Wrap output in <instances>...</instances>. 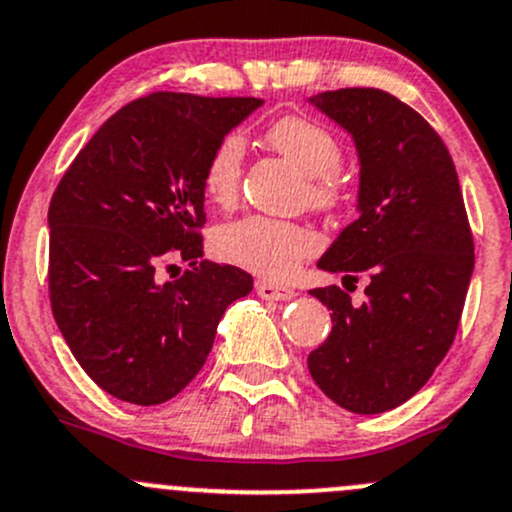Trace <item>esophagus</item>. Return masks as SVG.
Wrapping results in <instances>:
<instances>
[{
    "label": "esophagus",
    "mask_w": 512,
    "mask_h": 512,
    "mask_svg": "<svg viewBox=\"0 0 512 512\" xmlns=\"http://www.w3.org/2000/svg\"><path fill=\"white\" fill-rule=\"evenodd\" d=\"M255 292L260 294L262 299L267 301H289L294 299V289L284 287V284H274V282H267V279H257L255 282Z\"/></svg>",
    "instance_id": "1"
}]
</instances>
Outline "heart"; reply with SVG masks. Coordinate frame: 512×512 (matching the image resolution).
Here are the masks:
<instances>
[{
  "label": "heart",
  "instance_id": "heart-1",
  "mask_svg": "<svg viewBox=\"0 0 512 512\" xmlns=\"http://www.w3.org/2000/svg\"><path fill=\"white\" fill-rule=\"evenodd\" d=\"M265 142L289 164L306 176L311 206L319 211H336L346 201V176L341 174V142L321 122L304 115L279 117L265 129ZM245 142L240 134H223L208 152L203 164L201 184L206 198L215 206H233L240 193ZM215 252L230 265L262 274V277H287L319 247V238L306 225L287 220L247 215L235 223L218 228L213 238Z\"/></svg>",
  "mask_w": 512,
  "mask_h": 512
}]
</instances>
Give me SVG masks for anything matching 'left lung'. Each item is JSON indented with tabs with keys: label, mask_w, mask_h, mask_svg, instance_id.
Here are the masks:
<instances>
[{
	"label": "left lung",
	"mask_w": 512,
	"mask_h": 512,
	"mask_svg": "<svg viewBox=\"0 0 512 512\" xmlns=\"http://www.w3.org/2000/svg\"><path fill=\"white\" fill-rule=\"evenodd\" d=\"M311 102L353 134L360 159V215L319 267L368 287L363 304L336 284L311 289L333 328L309 373L343 410L380 414L422 390L454 343L473 272L469 215L449 149L417 110L378 88Z\"/></svg>",
	"instance_id": "left-lung-1"
}]
</instances>
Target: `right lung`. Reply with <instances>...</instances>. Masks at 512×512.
Instances as JSON below:
<instances>
[{
    "label": "right lung",
    "instance_id": "obj_1",
    "mask_svg": "<svg viewBox=\"0 0 512 512\" xmlns=\"http://www.w3.org/2000/svg\"><path fill=\"white\" fill-rule=\"evenodd\" d=\"M257 98L152 93L93 134L48 206V297L80 368L112 397L161 405L198 375L215 328L252 277L201 262V174ZM189 270L161 285L156 270Z\"/></svg>",
    "mask_w": 512,
    "mask_h": 512
}]
</instances>
